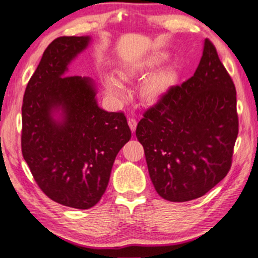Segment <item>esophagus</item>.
Returning <instances> with one entry per match:
<instances>
[{
  "mask_svg": "<svg viewBox=\"0 0 258 258\" xmlns=\"http://www.w3.org/2000/svg\"><path fill=\"white\" fill-rule=\"evenodd\" d=\"M128 124L130 126V129H132V132L135 133V130H136V126H137L136 119H134V117H129V119H128Z\"/></svg>",
  "mask_w": 258,
  "mask_h": 258,
  "instance_id": "esophagus-1",
  "label": "esophagus"
}]
</instances>
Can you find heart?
Returning <instances> with one entry per match:
<instances>
[{
  "label": "heart",
  "instance_id": "heart-1",
  "mask_svg": "<svg viewBox=\"0 0 258 258\" xmlns=\"http://www.w3.org/2000/svg\"><path fill=\"white\" fill-rule=\"evenodd\" d=\"M154 64V61H148V62H143L138 63V64H130L125 67L123 70L121 71V78L129 81L132 80L138 71H141L144 67L152 66ZM104 84H105V87L107 93L111 95L112 97L117 98V99H123L126 96V88L124 84L122 83V80L117 78V77L113 76L111 74H106L103 77ZM161 87V79L159 77H155V78H152L148 80L146 85L144 86V93H145L146 96L148 97H154L155 95L159 93Z\"/></svg>",
  "mask_w": 258,
  "mask_h": 258
}]
</instances>
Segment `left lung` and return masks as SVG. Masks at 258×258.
<instances>
[{
  "mask_svg": "<svg viewBox=\"0 0 258 258\" xmlns=\"http://www.w3.org/2000/svg\"><path fill=\"white\" fill-rule=\"evenodd\" d=\"M238 126L236 87L206 38L191 78L169 87L138 122L157 194L188 202L210 191L231 168Z\"/></svg>",
  "mask_w": 258,
  "mask_h": 258,
  "instance_id": "1",
  "label": "left lung"
}]
</instances>
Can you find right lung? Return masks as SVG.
<instances>
[{
  "label": "right lung",
  "mask_w": 258,
  "mask_h": 258,
  "mask_svg": "<svg viewBox=\"0 0 258 258\" xmlns=\"http://www.w3.org/2000/svg\"><path fill=\"white\" fill-rule=\"evenodd\" d=\"M89 42V36L54 39L28 81L21 110L22 155L36 183L52 201L78 210L101 200L117 153L132 138L123 113L98 107L92 79L63 77Z\"/></svg>",
  "instance_id": "obj_1"
}]
</instances>
